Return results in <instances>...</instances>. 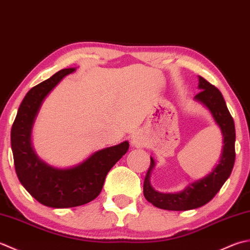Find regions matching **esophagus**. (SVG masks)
<instances>
[{
	"label": "esophagus",
	"mask_w": 250,
	"mask_h": 250,
	"mask_svg": "<svg viewBox=\"0 0 250 250\" xmlns=\"http://www.w3.org/2000/svg\"><path fill=\"white\" fill-rule=\"evenodd\" d=\"M131 146H134L136 147H140L144 146L146 145L144 137H142L141 134H135L134 136L131 137Z\"/></svg>",
	"instance_id": "1"
}]
</instances>
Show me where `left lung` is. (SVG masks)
I'll return each instance as SVG.
<instances>
[{
	"instance_id": "left-lung-1",
	"label": "left lung",
	"mask_w": 250,
	"mask_h": 250,
	"mask_svg": "<svg viewBox=\"0 0 250 250\" xmlns=\"http://www.w3.org/2000/svg\"><path fill=\"white\" fill-rule=\"evenodd\" d=\"M198 88L201 91L194 99L210 111L213 120L221 129L223 136L222 154L219 164L209 175L190 183L185 190L176 193H161L152 188L150 175L155 162L151 157L150 168L144 182V195L147 202L162 209L190 210L205 205L212 200L230 177L235 162V126L222 94L202 76H198Z\"/></svg>"
}]
</instances>
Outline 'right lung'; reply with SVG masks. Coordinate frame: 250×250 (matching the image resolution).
I'll return each instance as SVG.
<instances>
[{
    "instance_id": "obj_1",
    "label": "right lung",
    "mask_w": 250,
    "mask_h": 250,
    "mask_svg": "<svg viewBox=\"0 0 250 250\" xmlns=\"http://www.w3.org/2000/svg\"><path fill=\"white\" fill-rule=\"evenodd\" d=\"M75 68L62 69L30 89L20 104L11 132L15 169L19 181L35 200L53 208L87 204L100 194L106 174L129 147L128 141L104 147L71 168L48 165L35 154L31 132L44 99Z\"/></svg>"
}]
</instances>
